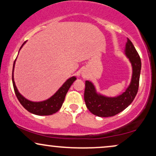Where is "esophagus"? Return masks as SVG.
Instances as JSON below:
<instances>
[{
    "mask_svg": "<svg viewBox=\"0 0 156 156\" xmlns=\"http://www.w3.org/2000/svg\"><path fill=\"white\" fill-rule=\"evenodd\" d=\"M82 76H83V78H87V75L85 73H82Z\"/></svg>",
    "mask_w": 156,
    "mask_h": 156,
    "instance_id": "34e87169",
    "label": "esophagus"
}]
</instances>
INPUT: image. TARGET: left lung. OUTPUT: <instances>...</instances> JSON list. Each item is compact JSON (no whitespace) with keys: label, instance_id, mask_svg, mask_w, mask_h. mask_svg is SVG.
<instances>
[{"label":"left lung","instance_id":"8db88e82","mask_svg":"<svg viewBox=\"0 0 156 156\" xmlns=\"http://www.w3.org/2000/svg\"><path fill=\"white\" fill-rule=\"evenodd\" d=\"M124 54L128 58L132 67L130 83L125 92L115 97L103 95L97 91L95 86L90 80H86L84 101L89 112L101 117H113L125 110L136 95L139 89L141 62L139 55L133 43L127 38Z\"/></svg>","mask_w":156,"mask_h":156}]
</instances>
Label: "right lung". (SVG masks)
Instances as JSON below:
<instances>
[{"mask_svg": "<svg viewBox=\"0 0 156 156\" xmlns=\"http://www.w3.org/2000/svg\"><path fill=\"white\" fill-rule=\"evenodd\" d=\"M26 42L22 44L20 51L23 46L26 44ZM17 59V58H16ZM16 59L14 62L13 64V70H12V83H13L14 89H15V92L16 96H17V99L21 103V105L26 109L28 112H29L31 114H36V115L39 116H48L51 115V114H55L58 112L59 109L62 108V105L63 104L64 98H65L66 94L70 88L71 85L73 83V82L76 80L77 78L76 76H73L71 78H68L65 82L63 83V85L60 87L56 92L53 95H52L51 98L45 100L43 101H39L34 102L29 101V100L26 99L24 96H23L19 92L18 89L15 85V79H14V69H15V62Z\"/></svg>", "mask_w": 156, "mask_h": 156, "instance_id": "1", "label": "right lung"}]
</instances>
